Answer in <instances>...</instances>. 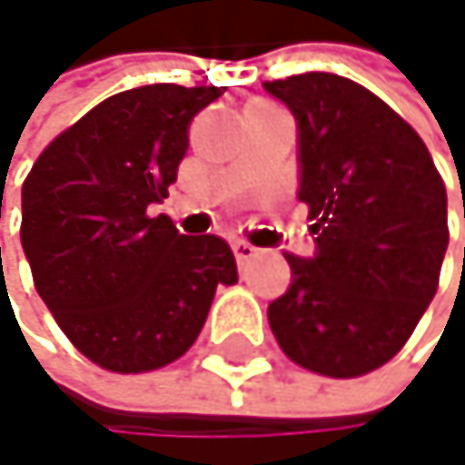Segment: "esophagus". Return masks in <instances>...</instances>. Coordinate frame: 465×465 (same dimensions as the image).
Instances as JSON below:
<instances>
[{
    "label": "esophagus",
    "instance_id": "34e87169",
    "mask_svg": "<svg viewBox=\"0 0 465 465\" xmlns=\"http://www.w3.org/2000/svg\"><path fill=\"white\" fill-rule=\"evenodd\" d=\"M231 248H234V256H237L240 264H248L256 256V248L251 242H245V240H234V242H231Z\"/></svg>",
    "mask_w": 465,
    "mask_h": 465
}]
</instances>
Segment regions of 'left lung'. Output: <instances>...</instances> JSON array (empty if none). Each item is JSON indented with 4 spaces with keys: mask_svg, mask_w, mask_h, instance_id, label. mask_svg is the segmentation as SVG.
<instances>
[{
    "mask_svg": "<svg viewBox=\"0 0 465 465\" xmlns=\"http://www.w3.org/2000/svg\"><path fill=\"white\" fill-rule=\"evenodd\" d=\"M264 90L294 115L297 198L317 234L314 256L286 253L292 283L270 328L317 375H367L402 350L439 289L444 182L421 137L352 79L312 71Z\"/></svg>",
    "mask_w": 465,
    "mask_h": 465,
    "instance_id": "left-lung-1",
    "label": "left lung"
}]
</instances>
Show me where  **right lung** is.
Masks as SVG:
<instances>
[{
  "label": "right lung",
  "instance_id": "obj_1",
  "mask_svg": "<svg viewBox=\"0 0 465 465\" xmlns=\"http://www.w3.org/2000/svg\"><path fill=\"white\" fill-rule=\"evenodd\" d=\"M223 87L143 84L110 95L49 143L21 187V248L71 344L102 370L137 375L184 355L237 259L187 237L168 198L193 118Z\"/></svg>",
  "mask_w": 465,
  "mask_h": 465
}]
</instances>
